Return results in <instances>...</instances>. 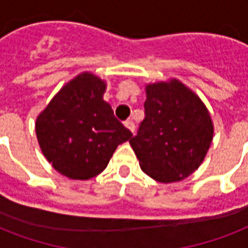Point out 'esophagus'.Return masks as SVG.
<instances>
[{
  "label": "esophagus",
  "mask_w": 248,
  "mask_h": 248,
  "mask_svg": "<svg viewBox=\"0 0 248 248\" xmlns=\"http://www.w3.org/2000/svg\"><path fill=\"white\" fill-rule=\"evenodd\" d=\"M124 126H126V127H127L128 130H130V131H131V132L135 131V124H134V122H132V121H130V120L124 121Z\"/></svg>",
  "instance_id": "obj_1"
}]
</instances>
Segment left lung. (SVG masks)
<instances>
[{
    "instance_id": "left-lung-1",
    "label": "left lung",
    "mask_w": 248,
    "mask_h": 248,
    "mask_svg": "<svg viewBox=\"0 0 248 248\" xmlns=\"http://www.w3.org/2000/svg\"><path fill=\"white\" fill-rule=\"evenodd\" d=\"M145 118L130 145L144 172L161 183L188 177L204 159L214 136L206 105L179 79L145 86Z\"/></svg>"
}]
</instances>
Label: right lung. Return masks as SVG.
<instances>
[{"label":"right lung","mask_w":248,"mask_h":248,"mask_svg":"<svg viewBox=\"0 0 248 248\" xmlns=\"http://www.w3.org/2000/svg\"><path fill=\"white\" fill-rule=\"evenodd\" d=\"M107 83L83 72L64 85L38 114L36 134L44 155L64 176L87 180L104 171L131 131L103 99Z\"/></svg>","instance_id":"obj_1"}]
</instances>
